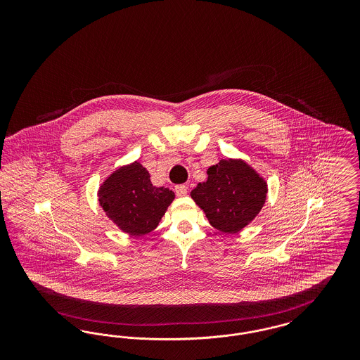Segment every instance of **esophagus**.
<instances>
[{"mask_svg":"<svg viewBox=\"0 0 360 360\" xmlns=\"http://www.w3.org/2000/svg\"><path fill=\"white\" fill-rule=\"evenodd\" d=\"M175 193H176L178 197H184V195L188 194V186H185V185H178V186H175Z\"/></svg>","mask_w":360,"mask_h":360,"instance_id":"esophagus-1","label":"esophagus"}]
</instances>
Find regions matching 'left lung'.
Returning a JSON list of instances; mask_svg holds the SVG:
<instances>
[{
  "label": "left lung",
  "mask_w": 360,
  "mask_h": 360,
  "mask_svg": "<svg viewBox=\"0 0 360 360\" xmlns=\"http://www.w3.org/2000/svg\"><path fill=\"white\" fill-rule=\"evenodd\" d=\"M207 179L191 190L212 226L224 233H238L260 212L267 184L241 159H221L207 169Z\"/></svg>",
  "instance_id": "1"
}]
</instances>
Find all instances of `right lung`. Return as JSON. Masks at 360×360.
<instances>
[{
    "instance_id": "obj_1",
    "label": "right lung",
    "mask_w": 360,
    "mask_h": 360,
    "mask_svg": "<svg viewBox=\"0 0 360 360\" xmlns=\"http://www.w3.org/2000/svg\"><path fill=\"white\" fill-rule=\"evenodd\" d=\"M174 198L170 188L151 184L150 174L139 162L112 172L98 190V201L106 216L132 236L154 231Z\"/></svg>"
}]
</instances>
